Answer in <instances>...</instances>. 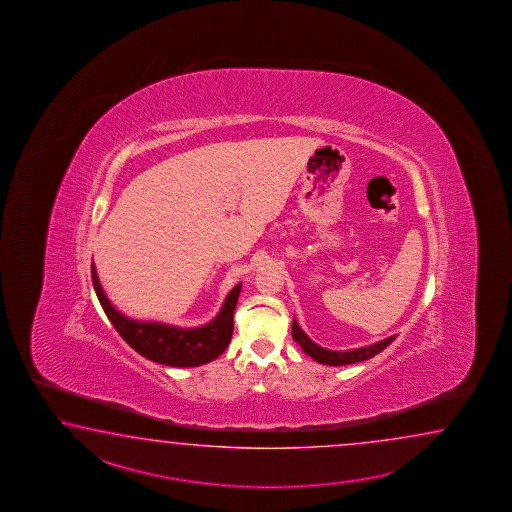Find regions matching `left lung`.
I'll return each instance as SVG.
<instances>
[{
  "mask_svg": "<svg viewBox=\"0 0 512 512\" xmlns=\"http://www.w3.org/2000/svg\"><path fill=\"white\" fill-rule=\"evenodd\" d=\"M293 338L294 342L304 349L311 359H315L320 364H327V366H346V364H355V362H360V360L371 359L377 353H381L382 349L388 348L393 340H395V337H388L381 340V342H377V344L366 346V348L349 349V351H331V349L320 348L311 338L307 337L304 331L300 329V326H298L296 320H293Z\"/></svg>",
  "mask_w": 512,
  "mask_h": 512,
  "instance_id": "8db88e82",
  "label": "left lung"
}]
</instances>
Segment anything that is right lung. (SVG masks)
Here are the masks:
<instances>
[{"label": "right lung", "instance_id": "1", "mask_svg": "<svg viewBox=\"0 0 512 512\" xmlns=\"http://www.w3.org/2000/svg\"><path fill=\"white\" fill-rule=\"evenodd\" d=\"M91 276L98 302L102 305L104 313L119 331L120 337L124 338L137 353H141L142 357L164 366L194 368L218 359L229 346L234 331V309L240 296L241 285H236L230 291L219 315L212 322H208L207 326L181 329L159 322H137L122 315L104 294L93 263Z\"/></svg>", "mask_w": 512, "mask_h": 512}]
</instances>
